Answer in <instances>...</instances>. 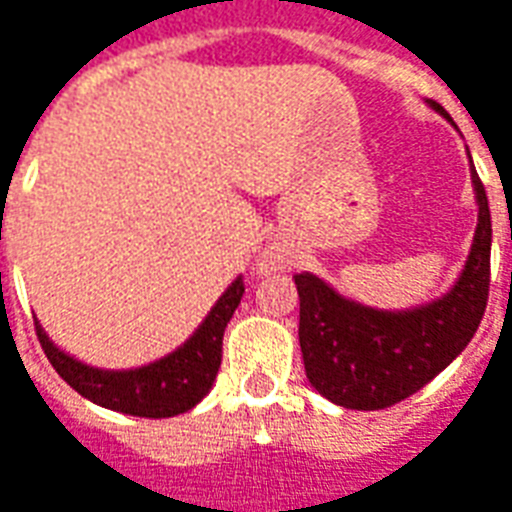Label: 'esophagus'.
<instances>
[{
  "label": "esophagus",
  "mask_w": 512,
  "mask_h": 512,
  "mask_svg": "<svg viewBox=\"0 0 512 512\" xmlns=\"http://www.w3.org/2000/svg\"><path fill=\"white\" fill-rule=\"evenodd\" d=\"M260 266L266 268V271H268V268H277V257L266 255V257H263V263H260Z\"/></svg>",
  "instance_id": "1"
}]
</instances>
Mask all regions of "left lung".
<instances>
[{
    "mask_svg": "<svg viewBox=\"0 0 512 512\" xmlns=\"http://www.w3.org/2000/svg\"><path fill=\"white\" fill-rule=\"evenodd\" d=\"M428 106L452 123L436 101ZM469 169L477 230L461 277L444 296L411 310H376L345 299L310 271L293 277L304 370L326 400L356 411L395 406L439 376L474 337L491 282V211L477 169Z\"/></svg>",
    "mask_w": 512,
    "mask_h": 512,
    "instance_id": "1",
    "label": "left lung"
}]
</instances>
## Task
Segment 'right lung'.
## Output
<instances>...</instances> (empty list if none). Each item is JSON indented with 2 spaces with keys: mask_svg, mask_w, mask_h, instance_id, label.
I'll list each match as a JSON object with an SVG mask.
<instances>
[{
  "mask_svg": "<svg viewBox=\"0 0 512 512\" xmlns=\"http://www.w3.org/2000/svg\"><path fill=\"white\" fill-rule=\"evenodd\" d=\"M241 296H244V279L235 277L186 343L150 365L131 367V370L84 365L51 343L40 321H35V329L51 367L82 397L131 417H178L211 392L222 365L224 329L233 318L235 307L241 304Z\"/></svg>",
  "mask_w": 512,
  "mask_h": 512,
  "instance_id": "obj_1",
  "label": "right lung"
}]
</instances>
